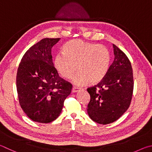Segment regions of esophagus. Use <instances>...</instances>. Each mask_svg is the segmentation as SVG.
Wrapping results in <instances>:
<instances>
[{
	"mask_svg": "<svg viewBox=\"0 0 152 152\" xmlns=\"http://www.w3.org/2000/svg\"><path fill=\"white\" fill-rule=\"evenodd\" d=\"M81 89L80 88H78V87H73V92H77L79 91V90H80Z\"/></svg>",
	"mask_w": 152,
	"mask_h": 152,
	"instance_id": "1",
	"label": "esophagus"
}]
</instances>
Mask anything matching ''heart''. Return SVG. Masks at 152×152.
Instances as JSON below:
<instances>
[{"label": "heart", "mask_w": 152, "mask_h": 152, "mask_svg": "<svg viewBox=\"0 0 152 152\" xmlns=\"http://www.w3.org/2000/svg\"><path fill=\"white\" fill-rule=\"evenodd\" d=\"M62 51L56 55L54 66L63 78L71 79L77 69L75 84L81 86L89 82L95 85L107 75L111 57L104 45L73 39L63 45Z\"/></svg>", "instance_id": "b5f03b06"}]
</instances>
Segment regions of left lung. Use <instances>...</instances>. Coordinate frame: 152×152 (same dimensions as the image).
<instances>
[{
    "instance_id": "left-lung-1",
    "label": "left lung",
    "mask_w": 152,
    "mask_h": 152,
    "mask_svg": "<svg viewBox=\"0 0 152 152\" xmlns=\"http://www.w3.org/2000/svg\"><path fill=\"white\" fill-rule=\"evenodd\" d=\"M115 58L104 79L87 88L90 102L87 113L99 124L113 123L129 108L134 91L132 64L125 53L113 45Z\"/></svg>"
}]
</instances>
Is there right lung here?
<instances>
[{"label": "right lung", "instance_id": "right-lung-1", "mask_svg": "<svg viewBox=\"0 0 152 152\" xmlns=\"http://www.w3.org/2000/svg\"><path fill=\"white\" fill-rule=\"evenodd\" d=\"M60 38L42 39L26 50L18 65L17 90L20 107L34 121L48 124L62 111L72 85L58 76L51 49Z\"/></svg>", "mask_w": 152, "mask_h": 152}]
</instances>
